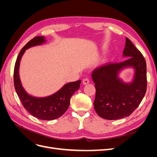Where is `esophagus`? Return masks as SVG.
Listing matches in <instances>:
<instances>
[{
  "label": "esophagus",
  "mask_w": 157,
  "mask_h": 157,
  "mask_svg": "<svg viewBox=\"0 0 157 157\" xmlns=\"http://www.w3.org/2000/svg\"><path fill=\"white\" fill-rule=\"evenodd\" d=\"M89 82H90V80H89L88 78H84V79L82 80V83H83V84H84V85H86V84H88Z\"/></svg>",
  "instance_id": "1"
}]
</instances>
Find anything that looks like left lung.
I'll return each mask as SVG.
<instances>
[{"mask_svg": "<svg viewBox=\"0 0 157 157\" xmlns=\"http://www.w3.org/2000/svg\"><path fill=\"white\" fill-rule=\"evenodd\" d=\"M123 56L128 59L119 63H108L95 69L92 78L95 83L96 98L94 102L98 115L107 120H117L130 116L143 99L147 90L145 59L141 52L126 38ZM135 69L134 80L129 84L117 77L125 67Z\"/></svg>", "mask_w": 157, "mask_h": 157, "instance_id": "left-lung-1", "label": "left lung"}]
</instances>
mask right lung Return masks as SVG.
I'll list each match as a JSON object with an SVG mask.
<instances>
[{
    "label": "right lung",
    "instance_id": "1",
    "mask_svg": "<svg viewBox=\"0 0 157 157\" xmlns=\"http://www.w3.org/2000/svg\"><path fill=\"white\" fill-rule=\"evenodd\" d=\"M45 42L44 36H36L23 46L17 58L13 70V84L21 104L31 115L39 119L52 121L56 119L67 110L73 94L78 90L81 80L65 84L59 91L45 98H35L27 94L21 86L19 67L20 60L25 50L32 46L42 44Z\"/></svg>",
    "mask_w": 157,
    "mask_h": 157
}]
</instances>
